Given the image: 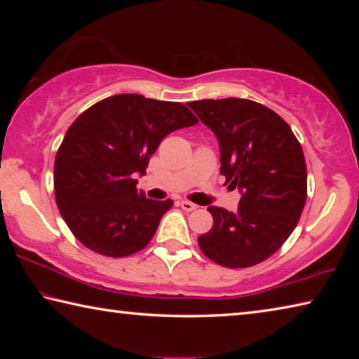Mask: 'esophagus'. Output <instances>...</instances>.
<instances>
[{
    "instance_id": "34e87169",
    "label": "esophagus",
    "mask_w": 359,
    "mask_h": 359,
    "mask_svg": "<svg viewBox=\"0 0 359 359\" xmlns=\"http://www.w3.org/2000/svg\"><path fill=\"white\" fill-rule=\"evenodd\" d=\"M179 205H180V208L184 209L185 212H193L194 209H198V205L193 204L191 201H180Z\"/></svg>"
}]
</instances>
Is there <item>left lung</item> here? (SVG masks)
<instances>
[{
    "mask_svg": "<svg viewBox=\"0 0 359 359\" xmlns=\"http://www.w3.org/2000/svg\"><path fill=\"white\" fill-rule=\"evenodd\" d=\"M220 144V174L242 198L238 212L210 205L214 226L199 248L224 267H250L274 255L293 233L307 198L301 144L280 115L241 98L188 102Z\"/></svg>",
    "mask_w": 359,
    "mask_h": 359,
    "instance_id": "1",
    "label": "left lung"
}]
</instances>
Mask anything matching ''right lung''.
Returning a JSON list of instances; mask_svg holds the SVG:
<instances>
[{
    "instance_id": "obj_1",
    "label": "right lung",
    "mask_w": 359,
    "mask_h": 359,
    "mask_svg": "<svg viewBox=\"0 0 359 359\" xmlns=\"http://www.w3.org/2000/svg\"><path fill=\"white\" fill-rule=\"evenodd\" d=\"M198 123L182 102L115 95L74 120L55 156L53 188L63 220L100 255L128 257L149 244L172 201L137 191L150 156L169 133Z\"/></svg>"
}]
</instances>
